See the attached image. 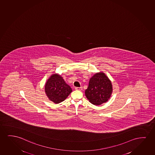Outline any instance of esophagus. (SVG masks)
Returning a JSON list of instances; mask_svg holds the SVG:
<instances>
[{"label":"esophagus","mask_w":155,"mask_h":155,"mask_svg":"<svg viewBox=\"0 0 155 155\" xmlns=\"http://www.w3.org/2000/svg\"><path fill=\"white\" fill-rule=\"evenodd\" d=\"M82 89H83L82 87H76V88H75V89L77 90V91H81Z\"/></svg>","instance_id":"obj_1"}]
</instances>
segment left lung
Instances as JSON below:
<instances>
[{
  "instance_id": "left-lung-1",
  "label": "left lung",
  "mask_w": 155,
  "mask_h": 155,
  "mask_svg": "<svg viewBox=\"0 0 155 155\" xmlns=\"http://www.w3.org/2000/svg\"><path fill=\"white\" fill-rule=\"evenodd\" d=\"M113 91L111 81L104 72L96 73L90 78L89 85L85 90V95L89 102L99 105L107 102Z\"/></svg>"
}]
</instances>
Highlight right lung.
Here are the masks:
<instances>
[{
  "instance_id": "1",
  "label": "right lung",
  "mask_w": 155,
  "mask_h": 155,
  "mask_svg": "<svg viewBox=\"0 0 155 155\" xmlns=\"http://www.w3.org/2000/svg\"><path fill=\"white\" fill-rule=\"evenodd\" d=\"M45 89L49 100L55 104L64 101L72 91L62 77L58 74H53L49 77L45 84Z\"/></svg>"
}]
</instances>
